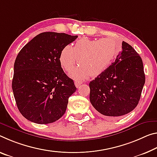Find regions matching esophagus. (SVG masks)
<instances>
[{"mask_svg": "<svg viewBox=\"0 0 157 157\" xmlns=\"http://www.w3.org/2000/svg\"><path fill=\"white\" fill-rule=\"evenodd\" d=\"M82 83V82L81 81H78V80L75 81V86H76L77 88H78L79 86V85H80Z\"/></svg>", "mask_w": 157, "mask_h": 157, "instance_id": "34e87169", "label": "esophagus"}]
</instances>
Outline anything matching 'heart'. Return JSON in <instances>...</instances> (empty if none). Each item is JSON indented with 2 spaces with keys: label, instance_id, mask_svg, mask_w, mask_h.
Masks as SVG:
<instances>
[{
  "label": "heart",
  "instance_id": "b5f03b06",
  "mask_svg": "<svg viewBox=\"0 0 157 157\" xmlns=\"http://www.w3.org/2000/svg\"><path fill=\"white\" fill-rule=\"evenodd\" d=\"M121 44L117 40L106 38L97 40L82 38L75 43L73 47L66 45L59 56L61 66L71 71L78 62L80 66L71 71L75 79H83L90 75L97 77L110 66L118 55Z\"/></svg>",
  "mask_w": 157,
  "mask_h": 157
}]
</instances>
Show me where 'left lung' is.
Instances as JSON below:
<instances>
[{"instance_id":"obj_1","label":"left lung","mask_w":157,"mask_h":157,"mask_svg":"<svg viewBox=\"0 0 157 157\" xmlns=\"http://www.w3.org/2000/svg\"><path fill=\"white\" fill-rule=\"evenodd\" d=\"M145 82L141 57L123 41L115 61L89 83L91 105L103 115L123 116L138 104Z\"/></svg>"}]
</instances>
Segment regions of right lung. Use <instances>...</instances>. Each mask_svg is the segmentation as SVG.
I'll return each instance as SVG.
<instances>
[{"instance_id": "add662e5", "label": "right lung", "mask_w": 157, "mask_h": 157, "mask_svg": "<svg viewBox=\"0 0 157 157\" xmlns=\"http://www.w3.org/2000/svg\"><path fill=\"white\" fill-rule=\"evenodd\" d=\"M78 38L55 32L40 33L20 52L14 64L12 87L19 112L32 122L60 119L77 88L59 61L61 51Z\"/></svg>"}]
</instances>
